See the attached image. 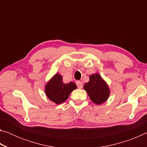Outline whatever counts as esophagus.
<instances>
[{"label":"esophagus","mask_w":147,"mask_h":147,"mask_svg":"<svg viewBox=\"0 0 147 147\" xmlns=\"http://www.w3.org/2000/svg\"><path fill=\"white\" fill-rule=\"evenodd\" d=\"M76 84L77 87H78V88L82 89V88H83V84H82V82L77 81L76 82Z\"/></svg>","instance_id":"1"}]
</instances>
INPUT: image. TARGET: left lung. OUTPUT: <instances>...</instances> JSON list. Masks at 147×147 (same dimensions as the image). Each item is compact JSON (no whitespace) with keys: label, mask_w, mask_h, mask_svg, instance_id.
<instances>
[{"label":"left lung","mask_w":147,"mask_h":147,"mask_svg":"<svg viewBox=\"0 0 147 147\" xmlns=\"http://www.w3.org/2000/svg\"><path fill=\"white\" fill-rule=\"evenodd\" d=\"M91 100L96 104H101L108 98L109 89L108 85L98 73L89 76V81L84 86Z\"/></svg>","instance_id":"left-lung-1"}]
</instances>
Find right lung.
<instances>
[{
  "label": "right lung",
  "instance_id": "right-lung-1",
  "mask_svg": "<svg viewBox=\"0 0 147 147\" xmlns=\"http://www.w3.org/2000/svg\"><path fill=\"white\" fill-rule=\"evenodd\" d=\"M63 78L59 74H56L45 86V94L47 97L56 104H61L68 98L72 91L76 89L74 82L64 84Z\"/></svg>",
  "mask_w": 147,
  "mask_h": 147
}]
</instances>
